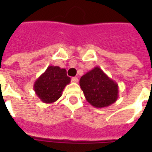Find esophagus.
Masks as SVG:
<instances>
[{
  "label": "esophagus",
  "instance_id": "34e87169",
  "mask_svg": "<svg viewBox=\"0 0 152 152\" xmlns=\"http://www.w3.org/2000/svg\"><path fill=\"white\" fill-rule=\"evenodd\" d=\"M72 82H73V83H78L79 82V79L77 77H73V78H72Z\"/></svg>",
  "mask_w": 152,
  "mask_h": 152
}]
</instances>
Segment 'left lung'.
<instances>
[{
    "mask_svg": "<svg viewBox=\"0 0 152 152\" xmlns=\"http://www.w3.org/2000/svg\"><path fill=\"white\" fill-rule=\"evenodd\" d=\"M79 85L86 101L96 108L109 107L118 98V85L99 67L83 75Z\"/></svg>",
    "mask_w": 152,
    "mask_h": 152,
    "instance_id": "obj_1",
    "label": "left lung"
}]
</instances>
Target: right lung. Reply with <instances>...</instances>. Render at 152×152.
Segmentation results:
<instances>
[{"mask_svg": "<svg viewBox=\"0 0 152 152\" xmlns=\"http://www.w3.org/2000/svg\"><path fill=\"white\" fill-rule=\"evenodd\" d=\"M71 81L65 68L49 66L34 84V91L40 101L50 104L56 102Z\"/></svg>", "mask_w": 152, "mask_h": 152, "instance_id": "obj_1", "label": "right lung"}]
</instances>
